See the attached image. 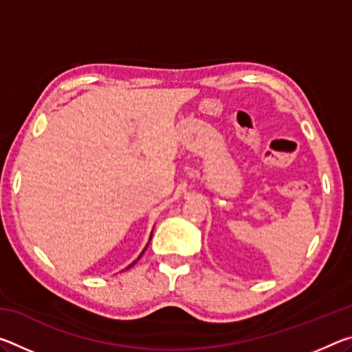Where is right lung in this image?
<instances>
[{
  "mask_svg": "<svg viewBox=\"0 0 352 352\" xmlns=\"http://www.w3.org/2000/svg\"><path fill=\"white\" fill-rule=\"evenodd\" d=\"M142 253H144V252H142ZM142 253H141V256H142ZM141 256H140V258H141ZM140 258H138V259H140ZM138 259H136V261H138ZM136 261H135V262H136ZM135 262H133V264H130V265L127 267V269H130V267H132V265H135Z\"/></svg>",
  "mask_w": 352,
  "mask_h": 352,
  "instance_id": "obj_1",
  "label": "right lung"
}]
</instances>
